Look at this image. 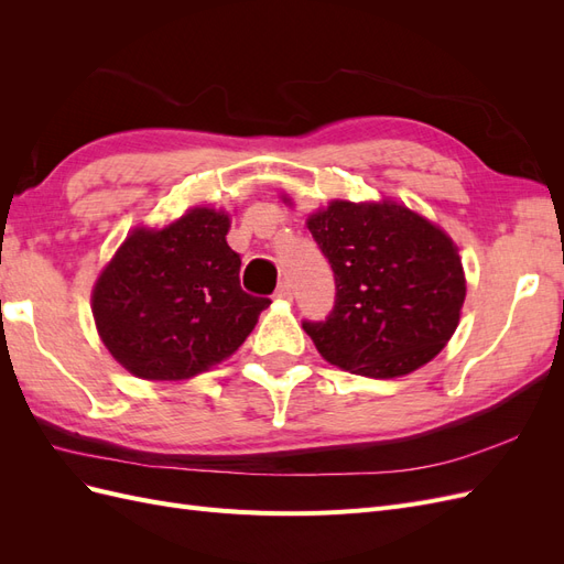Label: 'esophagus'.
<instances>
[{
  "label": "esophagus",
  "mask_w": 564,
  "mask_h": 564,
  "mask_svg": "<svg viewBox=\"0 0 564 564\" xmlns=\"http://www.w3.org/2000/svg\"><path fill=\"white\" fill-rule=\"evenodd\" d=\"M275 299H278V301H292V299H294V292H292V284H289V282H282V284L278 286V292H275Z\"/></svg>",
  "instance_id": "34e87169"
}]
</instances>
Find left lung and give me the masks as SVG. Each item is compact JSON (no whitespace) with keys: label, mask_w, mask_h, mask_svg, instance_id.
<instances>
[{"label":"left lung","mask_w":564,"mask_h":564,"mask_svg":"<svg viewBox=\"0 0 564 564\" xmlns=\"http://www.w3.org/2000/svg\"><path fill=\"white\" fill-rule=\"evenodd\" d=\"M292 207V197L282 195ZM336 280L327 322H303L329 365L398 379L429 365L454 336L466 299L458 247L404 204L332 199L305 218Z\"/></svg>","instance_id":"left-lung-1"}]
</instances>
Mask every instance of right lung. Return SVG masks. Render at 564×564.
Returning <instances> with one entry per match:
<instances>
[{
    "mask_svg": "<svg viewBox=\"0 0 564 564\" xmlns=\"http://www.w3.org/2000/svg\"><path fill=\"white\" fill-rule=\"evenodd\" d=\"M230 214L193 207L162 228L135 226L91 289L100 340L129 373L185 381L224 360L253 332L270 301L240 286Z\"/></svg>",
    "mask_w": 564,
    "mask_h": 564,
    "instance_id": "right-lung-1",
    "label": "right lung"
}]
</instances>
